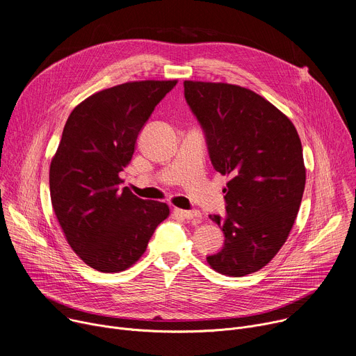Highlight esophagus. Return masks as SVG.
Masks as SVG:
<instances>
[{
  "label": "esophagus",
  "instance_id": "obj_1",
  "mask_svg": "<svg viewBox=\"0 0 356 356\" xmlns=\"http://www.w3.org/2000/svg\"><path fill=\"white\" fill-rule=\"evenodd\" d=\"M175 215L183 219H192L196 222L202 220V213L199 210H183V209H175Z\"/></svg>",
  "mask_w": 356,
  "mask_h": 356
}]
</instances>
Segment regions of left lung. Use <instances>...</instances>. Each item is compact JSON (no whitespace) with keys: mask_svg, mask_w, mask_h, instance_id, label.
Here are the masks:
<instances>
[{"mask_svg":"<svg viewBox=\"0 0 356 356\" xmlns=\"http://www.w3.org/2000/svg\"><path fill=\"white\" fill-rule=\"evenodd\" d=\"M184 97L202 124L213 168L229 176L226 218L210 215L225 245L207 264L241 277L266 266L285 245L302 202L306 169L289 118L254 91L186 80Z\"/></svg>","mask_w":356,"mask_h":356,"instance_id":"1","label":"left lung"}]
</instances>
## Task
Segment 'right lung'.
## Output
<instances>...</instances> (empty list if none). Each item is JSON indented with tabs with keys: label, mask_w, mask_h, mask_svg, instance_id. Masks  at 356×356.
<instances>
[{
	"label": "right lung",
	"mask_w": 356,
	"mask_h": 356,
	"mask_svg": "<svg viewBox=\"0 0 356 356\" xmlns=\"http://www.w3.org/2000/svg\"><path fill=\"white\" fill-rule=\"evenodd\" d=\"M177 80L118 84L87 97L67 118L50 164V196L65 241L86 265L103 273L133 266L165 203L138 199L120 187L137 136Z\"/></svg>",
	"instance_id": "obj_1"
}]
</instances>
